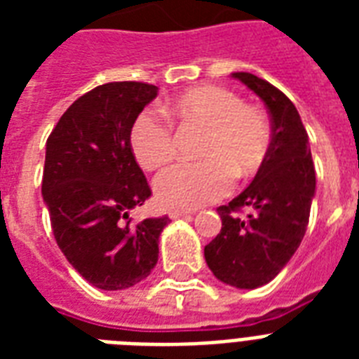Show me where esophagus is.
<instances>
[{
  "instance_id": "obj_1",
  "label": "esophagus",
  "mask_w": 359,
  "mask_h": 359,
  "mask_svg": "<svg viewBox=\"0 0 359 359\" xmlns=\"http://www.w3.org/2000/svg\"><path fill=\"white\" fill-rule=\"evenodd\" d=\"M184 216H190L188 210H180V208H173V210H169V218L177 219V218H184Z\"/></svg>"
}]
</instances>
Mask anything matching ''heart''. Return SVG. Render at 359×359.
<instances>
[{"instance_id": "obj_1", "label": "heart", "mask_w": 359, "mask_h": 359, "mask_svg": "<svg viewBox=\"0 0 359 359\" xmlns=\"http://www.w3.org/2000/svg\"><path fill=\"white\" fill-rule=\"evenodd\" d=\"M169 114L182 128H201L196 154L203 160L171 165L154 179L165 207L197 208L227 196L233 175L244 179L261 168L270 151V124L236 93L205 86L175 98ZM130 145L141 168L156 169L177 154L175 130L156 109H145L130 130Z\"/></svg>"}]
</instances>
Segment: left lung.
I'll return each mask as SVG.
<instances>
[{
	"label": "left lung",
	"instance_id": "8db88e82",
	"mask_svg": "<svg viewBox=\"0 0 359 359\" xmlns=\"http://www.w3.org/2000/svg\"><path fill=\"white\" fill-rule=\"evenodd\" d=\"M233 78L266 104L272 140L253 182L229 205L218 207L222 231L205 245V259L219 281L236 289H257L272 281L298 250L309 224L317 179L294 104L259 76L235 72Z\"/></svg>",
	"mask_w": 359,
	"mask_h": 359
}]
</instances>
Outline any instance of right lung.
I'll list each match as a JSON object with an SVG mask.
<instances>
[{"label": "right lung", "instance_id": "obj_1", "mask_svg": "<svg viewBox=\"0 0 359 359\" xmlns=\"http://www.w3.org/2000/svg\"><path fill=\"white\" fill-rule=\"evenodd\" d=\"M158 95L143 81H111L80 97L46 141L42 197L59 250L97 289L145 279L158 261L168 216L132 224L128 212L151 197L130 130Z\"/></svg>", "mask_w": 359, "mask_h": 359}]
</instances>
